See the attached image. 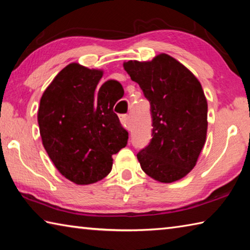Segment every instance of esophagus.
Returning a JSON list of instances; mask_svg holds the SVG:
<instances>
[{"mask_svg": "<svg viewBox=\"0 0 250 250\" xmlns=\"http://www.w3.org/2000/svg\"><path fill=\"white\" fill-rule=\"evenodd\" d=\"M128 115H121L120 116V121H121V124H122V125L125 126V128H126L129 130V125H128Z\"/></svg>", "mask_w": 250, "mask_h": 250, "instance_id": "1", "label": "esophagus"}]
</instances>
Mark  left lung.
Segmentation results:
<instances>
[{"label": "left lung", "instance_id": "obj_1", "mask_svg": "<svg viewBox=\"0 0 250 250\" xmlns=\"http://www.w3.org/2000/svg\"><path fill=\"white\" fill-rule=\"evenodd\" d=\"M124 67L151 105L152 139L137 154L141 168L162 183L182 179L195 167L206 140L207 101L201 83L167 54Z\"/></svg>", "mask_w": 250, "mask_h": 250}]
</instances>
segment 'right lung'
I'll return each mask as SVG.
<instances>
[{"mask_svg":"<svg viewBox=\"0 0 250 250\" xmlns=\"http://www.w3.org/2000/svg\"><path fill=\"white\" fill-rule=\"evenodd\" d=\"M103 70L69 64L46 88L39 108L40 133L54 166L79 185L96 183L112 167V155L128 143L113 105L120 83L99 87Z\"/></svg>","mask_w":250,"mask_h":250,"instance_id":"right-lung-1","label":"right lung"}]
</instances>
